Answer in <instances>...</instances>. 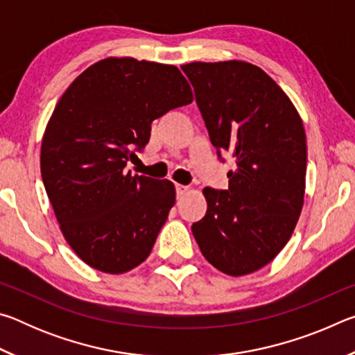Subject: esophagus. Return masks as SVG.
<instances>
[{
    "label": "esophagus",
    "instance_id": "esophagus-1",
    "mask_svg": "<svg viewBox=\"0 0 355 355\" xmlns=\"http://www.w3.org/2000/svg\"><path fill=\"white\" fill-rule=\"evenodd\" d=\"M175 189H177V196L180 197V196H183V194H186V192H188V186H183V184H175Z\"/></svg>",
    "mask_w": 355,
    "mask_h": 355
}]
</instances>
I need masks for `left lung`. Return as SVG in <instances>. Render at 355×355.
Here are the masks:
<instances>
[{"mask_svg":"<svg viewBox=\"0 0 355 355\" xmlns=\"http://www.w3.org/2000/svg\"><path fill=\"white\" fill-rule=\"evenodd\" d=\"M209 139L235 158L228 189H203L207 214L192 224L200 252L232 277L271 263L304 207L307 142L299 112L271 76L244 61L182 65Z\"/></svg>","mask_w":355,"mask_h":355,"instance_id":"obj_1","label":"left lung"}]
</instances>
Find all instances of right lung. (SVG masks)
Returning <instances> with one entry per match:
<instances>
[{
  "label": "right lung",
  "instance_id": "obj_1",
  "mask_svg": "<svg viewBox=\"0 0 355 355\" xmlns=\"http://www.w3.org/2000/svg\"><path fill=\"white\" fill-rule=\"evenodd\" d=\"M194 100L175 65L106 58L59 98L40 147V172L65 241L89 266L128 272L152 252L175 186L125 172L155 119Z\"/></svg>",
  "mask_w": 355,
  "mask_h": 355
}]
</instances>
